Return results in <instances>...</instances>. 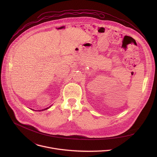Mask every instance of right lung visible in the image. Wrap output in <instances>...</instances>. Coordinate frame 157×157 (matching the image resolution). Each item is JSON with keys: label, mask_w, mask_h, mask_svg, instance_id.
Returning <instances> with one entry per match:
<instances>
[{"label": "right lung", "mask_w": 157, "mask_h": 157, "mask_svg": "<svg viewBox=\"0 0 157 157\" xmlns=\"http://www.w3.org/2000/svg\"><path fill=\"white\" fill-rule=\"evenodd\" d=\"M52 106V105H51ZM51 106H50V107H47V108H45V109H42V110H36V111H42V110H47V109H49ZM32 110H33V109H32Z\"/></svg>", "instance_id": "add662e5"}]
</instances>
